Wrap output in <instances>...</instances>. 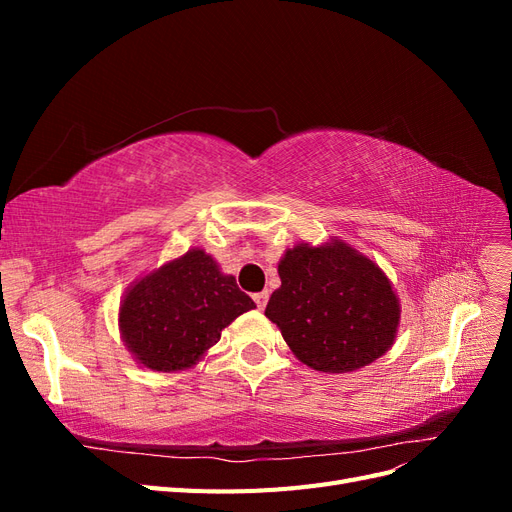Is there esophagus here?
Instances as JSON below:
<instances>
[{
  "mask_svg": "<svg viewBox=\"0 0 512 512\" xmlns=\"http://www.w3.org/2000/svg\"><path fill=\"white\" fill-rule=\"evenodd\" d=\"M254 301L258 305V309H265L267 307V301H269V292L262 290V292H256L254 294Z\"/></svg>",
  "mask_w": 512,
  "mask_h": 512,
  "instance_id": "esophagus-1",
  "label": "esophagus"
}]
</instances>
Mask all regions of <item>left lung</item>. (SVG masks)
<instances>
[{
  "mask_svg": "<svg viewBox=\"0 0 512 512\" xmlns=\"http://www.w3.org/2000/svg\"><path fill=\"white\" fill-rule=\"evenodd\" d=\"M282 286L265 316L280 327L297 359L327 374L374 363L391 348L399 303L386 275L342 241L286 252Z\"/></svg>",
  "mask_w": 512,
  "mask_h": 512,
  "instance_id": "1",
  "label": "left lung"
}]
</instances>
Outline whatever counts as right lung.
Masks as SVG:
<instances>
[{
  "label": "right lung",
  "mask_w": 512,
  "mask_h": 512,
  "mask_svg": "<svg viewBox=\"0 0 512 512\" xmlns=\"http://www.w3.org/2000/svg\"><path fill=\"white\" fill-rule=\"evenodd\" d=\"M254 307L235 277L222 275L203 250H190L130 288L119 327L145 367L177 371L192 367L224 327Z\"/></svg>",
  "instance_id": "1"
}]
</instances>
